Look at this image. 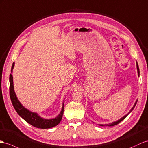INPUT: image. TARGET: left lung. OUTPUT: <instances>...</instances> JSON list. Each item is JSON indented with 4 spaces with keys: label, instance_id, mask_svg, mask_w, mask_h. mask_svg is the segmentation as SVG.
I'll return each instance as SVG.
<instances>
[{
    "label": "left lung",
    "instance_id": "obj_1",
    "mask_svg": "<svg viewBox=\"0 0 148 148\" xmlns=\"http://www.w3.org/2000/svg\"><path fill=\"white\" fill-rule=\"evenodd\" d=\"M136 66H137V69H138V75H139V66H138V62H136ZM137 102H138V100L136 101V103H135V104H134V105L133 106V107L132 108V109H131L130 110V111L129 112V113L127 114H126V116H124V117H123L122 118H121L120 119H119L118 121H116V122H113V123H110V124H99L100 126H115V125H117V124H119L120 122H121V121H122L123 119H124L125 118H126V117H127V116L129 114H130L132 110H133V109L134 108V107H135V106L136 105V104H137Z\"/></svg>",
    "mask_w": 148,
    "mask_h": 148
}]
</instances>
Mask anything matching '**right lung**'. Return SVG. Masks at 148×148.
Masks as SVG:
<instances>
[{"instance_id":"obj_1","label":"right lung","mask_w":148,"mask_h":148,"mask_svg":"<svg viewBox=\"0 0 148 148\" xmlns=\"http://www.w3.org/2000/svg\"><path fill=\"white\" fill-rule=\"evenodd\" d=\"M14 67V62L12 64V68H11V73H12V70ZM10 81V88H9V93L11 101L14 109H16V112L18 113L21 117H22L26 122H27L32 126L36 127L40 129H49L57 126L62 119V117L64 113V105L63 103L62 111L60 112L59 114L57 116L56 118L46 119L40 117L36 112H32L29 111L28 109L25 108L22 106L19 101L18 100L17 97L16 95L14 89V84H13V77L12 74H10L9 77Z\"/></svg>"}]
</instances>
